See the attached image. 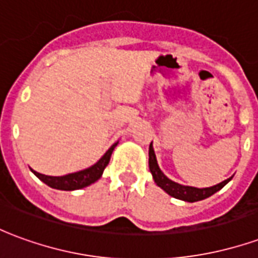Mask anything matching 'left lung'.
I'll list each match as a JSON object with an SVG mask.
<instances>
[{
    "label": "left lung",
    "instance_id": "1",
    "mask_svg": "<svg viewBox=\"0 0 258 258\" xmlns=\"http://www.w3.org/2000/svg\"><path fill=\"white\" fill-rule=\"evenodd\" d=\"M149 170H151L153 179H155L157 186H160L164 192H167L170 196H173L175 199L185 200V202H190V203L199 202V200H203L206 198L211 196V195H214L217 190L224 188L232 179V177H231V178L225 179V181H222V182L214 185V186H209V188H195V186H186V185H181L178 182H174L170 178H167L163 174L162 170L159 168L156 155H155V151H153L152 142L151 145H149Z\"/></svg>",
    "mask_w": 258,
    "mask_h": 258
}]
</instances>
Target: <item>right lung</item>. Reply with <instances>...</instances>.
Here are the masks:
<instances>
[{"mask_svg":"<svg viewBox=\"0 0 258 258\" xmlns=\"http://www.w3.org/2000/svg\"><path fill=\"white\" fill-rule=\"evenodd\" d=\"M118 142L113 144L107 152L103 155V156L98 160V162L91 166V167L85 168V170H81V171H77V173L68 174V175H62V177H51V175H44V174H40L31 170L33 173L36 174L38 178L41 179L44 184H47L48 186H51L53 189H60V190H76L81 189V188H85L88 185L94 184L95 181L102 177V173L106 167L109 162H110V156H112V152L114 151V148L117 145Z\"/></svg>","mask_w":258,"mask_h":258,"instance_id":"right-lung-1","label":"right lung"}]
</instances>
